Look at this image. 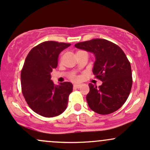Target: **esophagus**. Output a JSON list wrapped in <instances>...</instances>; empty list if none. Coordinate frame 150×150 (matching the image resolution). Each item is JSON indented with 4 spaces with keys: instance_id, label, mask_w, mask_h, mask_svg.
I'll list each match as a JSON object with an SVG mask.
<instances>
[{
    "instance_id": "34e87169",
    "label": "esophagus",
    "mask_w": 150,
    "mask_h": 150,
    "mask_svg": "<svg viewBox=\"0 0 150 150\" xmlns=\"http://www.w3.org/2000/svg\"><path fill=\"white\" fill-rule=\"evenodd\" d=\"M80 86H81V85H80V84H75V85H74V88H79Z\"/></svg>"
}]
</instances>
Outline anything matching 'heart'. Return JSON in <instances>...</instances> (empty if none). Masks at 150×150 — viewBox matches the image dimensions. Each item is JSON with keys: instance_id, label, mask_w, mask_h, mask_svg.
I'll return each mask as SVG.
<instances>
[{"instance_id": "1", "label": "heart", "mask_w": 150, "mask_h": 150, "mask_svg": "<svg viewBox=\"0 0 150 150\" xmlns=\"http://www.w3.org/2000/svg\"><path fill=\"white\" fill-rule=\"evenodd\" d=\"M80 52H84V51H83V50H78V51L77 52V53ZM72 79L74 80H75L77 79V78H76V77H75V76H73V77H72Z\"/></svg>"}]
</instances>
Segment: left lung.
Wrapping results in <instances>:
<instances>
[{"label":"left lung","mask_w":150,"mask_h":150,"mask_svg":"<svg viewBox=\"0 0 150 150\" xmlns=\"http://www.w3.org/2000/svg\"><path fill=\"white\" fill-rule=\"evenodd\" d=\"M75 46L95 54L93 72L103 82L98 87L89 84L86 100L91 109L102 115L117 111L127 100L132 86V68L125 53L117 45L104 39L79 42Z\"/></svg>","instance_id":"8db88e82"}]
</instances>
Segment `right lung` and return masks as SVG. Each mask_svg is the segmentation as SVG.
I'll list each match as a JSON object with an SVG mask.
<instances>
[{"label":"right lung","instance_id":"right-lung-1","mask_svg":"<svg viewBox=\"0 0 150 150\" xmlns=\"http://www.w3.org/2000/svg\"><path fill=\"white\" fill-rule=\"evenodd\" d=\"M71 44L47 41L33 47L21 72V91L32 111L45 117H54L67 108L72 91L70 82L54 85L51 72L57 67L59 53Z\"/></svg>","mask_w":150,"mask_h":150}]
</instances>
